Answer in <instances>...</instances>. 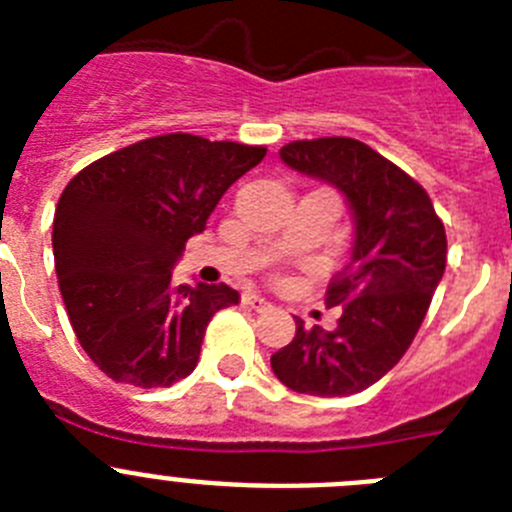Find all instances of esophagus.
I'll use <instances>...</instances> for the list:
<instances>
[{
    "instance_id": "obj_1",
    "label": "esophagus",
    "mask_w": 512,
    "mask_h": 512,
    "mask_svg": "<svg viewBox=\"0 0 512 512\" xmlns=\"http://www.w3.org/2000/svg\"><path fill=\"white\" fill-rule=\"evenodd\" d=\"M243 302H246V305L251 307V310H256V312L271 310V302L264 300L261 295H243Z\"/></svg>"
}]
</instances>
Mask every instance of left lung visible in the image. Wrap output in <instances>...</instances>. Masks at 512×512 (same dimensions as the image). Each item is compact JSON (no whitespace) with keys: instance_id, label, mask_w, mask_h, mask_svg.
<instances>
[{"instance_id":"obj_1","label":"left lung","mask_w":512,"mask_h":512,"mask_svg":"<svg viewBox=\"0 0 512 512\" xmlns=\"http://www.w3.org/2000/svg\"><path fill=\"white\" fill-rule=\"evenodd\" d=\"M279 156L341 189L356 230L351 261L325 289V305L341 307L336 330L297 320L295 338L271 356V369L302 395H356L413 343L446 269V230L413 176L361 140H292Z\"/></svg>"}]
</instances>
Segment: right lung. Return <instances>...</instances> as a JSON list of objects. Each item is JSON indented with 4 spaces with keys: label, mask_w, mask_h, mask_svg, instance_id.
<instances>
[{
    "label": "right lung",
    "mask_w": 512,
    "mask_h": 512,
    "mask_svg": "<svg viewBox=\"0 0 512 512\" xmlns=\"http://www.w3.org/2000/svg\"><path fill=\"white\" fill-rule=\"evenodd\" d=\"M264 146L169 133L102 156L66 184L53 259L71 328L115 382L171 387L194 372L207 323L238 305L228 284L176 287V259Z\"/></svg>",
    "instance_id": "obj_1"
}]
</instances>
